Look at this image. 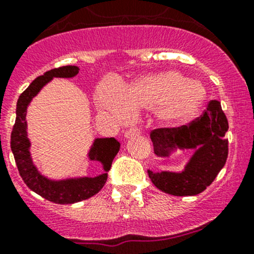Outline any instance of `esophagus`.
Returning a JSON list of instances; mask_svg holds the SVG:
<instances>
[{
  "label": "esophagus",
  "mask_w": 254,
  "mask_h": 254,
  "mask_svg": "<svg viewBox=\"0 0 254 254\" xmlns=\"http://www.w3.org/2000/svg\"><path fill=\"white\" fill-rule=\"evenodd\" d=\"M140 134V129L137 127H132L129 128V129H127L126 132H125V137L126 138H130V137H135V135H139Z\"/></svg>",
  "instance_id": "34e87169"
}]
</instances>
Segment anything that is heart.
<instances>
[{
  "mask_svg": "<svg viewBox=\"0 0 254 254\" xmlns=\"http://www.w3.org/2000/svg\"><path fill=\"white\" fill-rule=\"evenodd\" d=\"M204 99L202 84L177 71L141 76L125 88L116 81L105 80L98 89L100 109L117 121H126L133 111L155 110L156 119L168 127L192 120Z\"/></svg>",
  "mask_w": 254,
  "mask_h": 254,
  "instance_id": "heart-1",
  "label": "heart"
}]
</instances>
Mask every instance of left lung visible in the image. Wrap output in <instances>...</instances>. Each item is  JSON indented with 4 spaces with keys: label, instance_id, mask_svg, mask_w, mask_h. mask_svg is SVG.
<instances>
[{
    "label": "left lung",
    "instance_id": "obj_1",
    "mask_svg": "<svg viewBox=\"0 0 254 254\" xmlns=\"http://www.w3.org/2000/svg\"><path fill=\"white\" fill-rule=\"evenodd\" d=\"M229 125L218 100H211L203 115L181 127L157 128L150 133L154 152L170 157L177 150H193L182 172H152V184L174 196H193L212 184L228 159Z\"/></svg>",
    "mask_w": 254,
    "mask_h": 254
}]
</instances>
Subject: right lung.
Here are the masks:
<instances>
[{"label": "right lung", "instance_id": "1", "mask_svg": "<svg viewBox=\"0 0 254 254\" xmlns=\"http://www.w3.org/2000/svg\"><path fill=\"white\" fill-rule=\"evenodd\" d=\"M78 67L73 65L52 69L42 76L35 78L28 88L20 94L17 103V117L10 134V149L14 155L15 163L19 174L24 183L36 193L51 202L59 204H69L80 202L92 197L104 187L108 179V172L110 170L114 157L120 150V143L115 138H97L88 152V159L98 161L103 165L104 173L93 177H80V178H67L62 181H53L42 176L36 166L34 165L30 155V140L26 132V110L32 98L42 89L45 84L52 81L53 77L70 78L78 73Z\"/></svg>", "mask_w": 254, "mask_h": 254}]
</instances>
